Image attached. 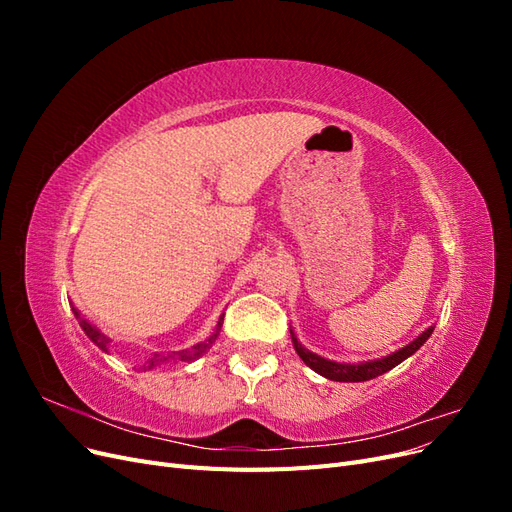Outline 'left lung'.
Returning <instances> with one entry per match:
<instances>
[{
  "instance_id": "obj_1",
  "label": "left lung",
  "mask_w": 512,
  "mask_h": 512,
  "mask_svg": "<svg viewBox=\"0 0 512 512\" xmlns=\"http://www.w3.org/2000/svg\"><path fill=\"white\" fill-rule=\"evenodd\" d=\"M431 333H433V327L425 329L421 335L414 337L412 342L406 344L404 348H399V350L386 354V356H380V359L359 361V363H337V361H331V359H324V356H320L312 350H307L299 342L292 329H290V339H292L294 350H297V354L303 359V363L309 369H314L316 374H320L322 378L335 380V382H365V380H371V378H378V376L386 374V371H391L401 361H406L408 356H412L418 348H421L427 342Z\"/></svg>"
}]
</instances>
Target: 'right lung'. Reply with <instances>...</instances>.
Instances as JSON below:
<instances>
[{
    "label": "right lung",
    "instance_id": "1",
    "mask_svg": "<svg viewBox=\"0 0 512 512\" xmlns=\"http://www.w3.org/2000/svg\"><path fill=\"white\" fill-rule=\"evenodd\" d=\"M72 312H74L76 320H79V324H81V329L85 331V335L91 339V342H94L102 352H108V354H111V337H106L98 327H94V324L87 322V320L81 316L79 309H76L74 305H72ZM222 322H224V314L220 316L218 324H215L213 333H211L207 339H203V342H198V344H194L192 348H185V350H179V352H153V354L149 356V359H147L141 367H138V369L151 371V369L162 367V365H166V363H177V361L190 363V361L198 359V356H200V354H205V352L213 346L215 339H218L220 329H222Z\"/></svg>",
    "mask_w": 512,
    "mask_h": 512
}]
</instances>
